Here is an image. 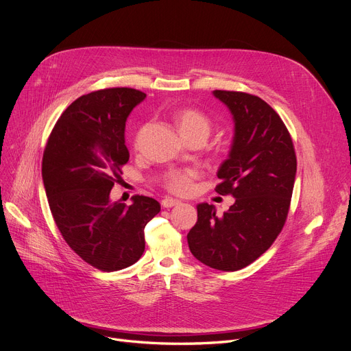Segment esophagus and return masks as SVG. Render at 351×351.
<instances>
[{
    "mask_svg": "<svg viewBox=\"0 0 351 351\" xmlns=\"http://www.w3.org/2000/svg\"><path fill=\"white\" fill-rule=\"evenodd\" d=\"M161 204H162V207L169 208V207H173V206L180 204V202L176 200V199H172V197H165V199L161 202Z\"/></svg>",
    "mask_w": 351,
    "mask_h": 351,
    "instance_id": "esophagus-1",
    "label": "esophagus"
}]
</instances>
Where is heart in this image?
Returning <instances> with one entry per match:
<instances>
[{
  "label": "heart",
  "instance_id": "1",
  "mask_svg": "<svg viewBox=\"0 0 351 351\" xmlns=\"http://www.w3.org/2000/svg\"><path fill=\"white\" fill-rule=\"evenodd\" d=\"M179 134L184 138L203 137L207 140L211 132V120L203 112L192 108L179 109L172 116ZM192 172H173L168 178V187L175 193L184 195L192 186Z\"/></svg>",
  "mask_w": 351,
  "mask_h": 351
}]
</instances>
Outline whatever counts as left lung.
I'll return each mask as SVG.
<instances>
[{
	"label": "left lung",
	"instance_id": "left-lung-1",
	"mask_svg": "<svg viewBox=\"0 0 351 351\" xmlns=\"http://www.w3.org/2000/svg\"><path fill=\"white\" fill-rule=\"evenodd\" d=\"M234 120L228 156L217 171L215 192L235 203L222 217L197 204L187 234L193 256L217 270L235 271L256 261L281 232L297 175L293 140L280 116L254 95L213 90Z\"/></svg>",
	"mask_w": 351,
	"mask_h": 351
}]
</instances>
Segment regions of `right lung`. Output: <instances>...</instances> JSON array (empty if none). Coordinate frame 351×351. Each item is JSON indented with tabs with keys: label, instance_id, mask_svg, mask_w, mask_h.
<instances>
[{
	"label": "right lung",
	"instance_id": "1",
	"mask_svg": "<svg viewBox=\"0 0 351 351\" xmlns=\"http://www.w3.org/2000/svg\"><path fill=\"white\" fill-rule=\"evenodd\" d=\"M145 97L132 88L84 95L61 114L43 154L42 178L56 226L82 261L102 271L141 258L144 228L161 211L147 196H134L130 206L110 199L130 158L127 117Z\"/></svg>",
	"mask_w": 351,
	"mask_h": 351
}]
</instances>
